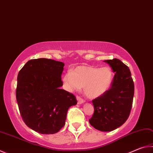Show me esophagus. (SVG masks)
Masks as SVG:
<instances>
[{
	"label": "esophagus",
	"mask_w": 153,
	"mask_h": 153,
	"mask_svg": "<svg viewBox=\"0 0 153 153\" xmlns=\"http://www.w3.org/2000/svg\"><path fill=\"white\" fill-rule=\"evenodd\" d=\"M76 98L77 100V104H81L82 103H84V102H85L84 100L83 99V98H82L81 97L79 96H76Z\"/></svg>",
	"instance_id": "obj_1"
}]
</instances>
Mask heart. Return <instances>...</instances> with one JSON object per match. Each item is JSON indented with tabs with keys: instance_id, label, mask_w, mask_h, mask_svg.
<instances>
[{
	"instance_id": "1",
	"label": "heart",
	"mask_w": 153,
	"mask_h": 153,
	"mask_svg": "<svg viewBox=\"0 0 153 153\" xmlns=\"http://www.w3.org/2000/svg\"><path fill=\"white\" fill-rule=\"evenodd\" d=\"M113 81V73L108 67L101 68L82 65L71 69L63 77V84L68 91L78 90L84 87L86 96L96 98L109 90Z\"/></svg>"
}]
</instances>
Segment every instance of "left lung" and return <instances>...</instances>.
I'll return each mask as SVG.
<instances>
[{
  "mask_svg": "<svg viewBox=\"0 0 153 153\" xmlns=\"http://www.w3.org/2000/svg\"><path fill=\"white\" fill-rule=\"evenodd\" d=\"M115 72L110 88L92 100L94 112L89 123L96 129L112 131L123 125L131 111L134 85L130 71L120 59L105 60Z\"/></svg>",
  "mask_w": 153,
  "mask_h": 153,
  "instance_id": "left-lung-1",
  "label": "left lung"
}]
</instances>
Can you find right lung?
Here are the masks:
<instances>
[{
  "label": "right lung",
  "mask_w": 153,
  "mask_h": 153,
  "mask_svg": "<svg viewBox=\"0 0 153 153\" xmlns=\"http://www.w3.org/2000/svg\"><path fill=\"white\" fill-rule=\"evenodd\" d=\"M64 63L39 58L28 61L19 72L16 98L27 126L43 134L64 126L69 108L77 104L73 94L61 89Z\"/></svg>",
  "instance_id": "1"
}]
</instances>
